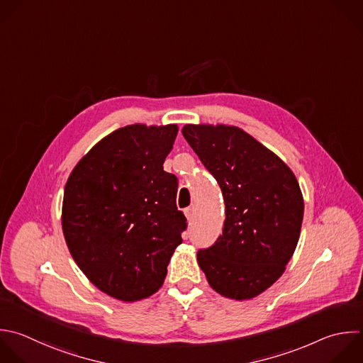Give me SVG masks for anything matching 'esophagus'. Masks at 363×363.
I'll return each mask as SVG.
<instances>
[{
	"label": "esophagus",
	"mask_w": 363,
	"mask_h": 363,
	"mask_svg": "<svg viewBox=\"0 0 363 363\" xmlns=\"http://www.w3.org/2000/svg\"><path fill=\"white\" fill-rule=\"evenodd\" d=\"M184 214H186V218H187L189 221H191V220H193V217H194V206L187 207V208L184 210Z\"/></svg>",
	"instance_id": "esophagus-1"
}]
</instances>
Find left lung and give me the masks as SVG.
<instances>
[{
    "label": "left lung",
    "instance_id": "1",
    "mask_svg": "<svg viewBox=\"0 0 363 363\" xmlns=\"http://www.w3.org/2000/svg\"><path fill=\"white\" fill-rule=\"evenodd\" d=\"M184 139L221 187L223 234L197 262L210 286L244 301L285 271L301 234L303 197L292 170L237 126L184 125Z\"/></svg>",
    "mask_w": 363,
    "mask_h": 363
}]
</instances>
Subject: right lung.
Masks as SVG:
<instances>
[{"label":"right lung","instance_id":"add662e5","mask_svg":"<svg viewBox=\"0 0 363 363\" xmlns=\"http://www.w3.org/2000/svg\"><path fill=\"white\" fill-rule=\"evenodd\" d=\"M177 132L174 123L121 128L68 177L61 216L68 250L86 278L115 299L136 302L157 292L183 241L177 179L163 170Z\"/></svg>","mask_w":363,"mask_h":363}]
</instances>
